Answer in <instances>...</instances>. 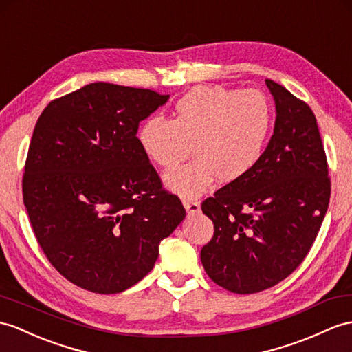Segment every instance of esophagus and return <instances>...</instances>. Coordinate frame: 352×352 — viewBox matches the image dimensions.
Segmentation results:
<instances>
[{
  "label": "esophagus",
  "mask_w": 352,
  "mask_h": 352,
  "mask_svg": "<svg viewBox=\"0 0 352 352\" xmlns=\"http://www.w3.org/2000/svg\"><path fill=\"white\" fill-rule=\"evenodd\" d=\"M184 206L188 213L200 212V203L197 200H184Z\"/></svg>",
  "instance_id": "obj_1"
}]
</instances>
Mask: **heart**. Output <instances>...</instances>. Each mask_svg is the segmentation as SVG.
I'll return each mask as SVG.
<instances>
[{"mask_svg": "<svg viewBox=\"0 0 352 352\" xmlns=\"http://www.w3.org/2000/svg\"><path fill=\"white\" fill-rule=\"evenodd\" d=\"M273 126V110L260 91L197 87L177 100L173 121L152 115L137 140L146 158L173 168L191 153L194 160L170 171L166 184L194 199L222 182L242 179L258 164ZM192 148H190L189 146Z\"/></svg>", "mask_w": 352, "mask_h": 352, "instance_id": "b5f03b06", "label": "heart"}]
</instances>
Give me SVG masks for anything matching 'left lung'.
<instances>
[{
  "label": "left lung",
  "mask_w": 352,
  "mask_h": 352,
  "mask_svg": "<svg viewBox=\"0 0 352 352\" xmlns=\"http://www.w3.org/2000/svg\"><path fill=\"white\" fill-rule=\"evenodd\" d=\"M275 131L255 168L201 203L213 237L201 248L208 276L231 293L279 284L309 252L329 208L331 182L316 118L307 102L265 79Z\"/></svg>",
  "instance_id": "left-lung-1"
}]
</instances>
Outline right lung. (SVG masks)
Masks as SVG:
<instances>
[{"label":"right lung","mask_w":352,"mask_h":352,"mask_svg":"<svg viewBox=\"0 0 352 352\" xmlns=\"http://www.w3.org/2000/svg\"><path fill=\"white\" fill-rule=\"evenodd\" d=\"M167 98L97 82L41 111L25 161L23 204L46 258L77 287L97 294L133 287L186 215L135 135Z\"/></svg>","instance_id":"obj_1"}]
</instances>
